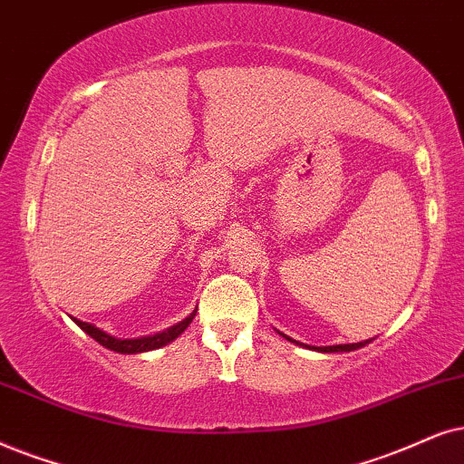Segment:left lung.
Listing matches in <instances>:
<instances>
[{"mask_svg": "<svg viewBox=\"0 0 464 464\" xmlns=\"http://www.w3.org/2000/svg\"><path fill=\"white\" fill-rule=\"evenodd\" d=\"M280 336L283 338H286V340H291L289 336H285L283 332H280ZM291 343H295V344H300V347H306V349H313V351H321V353H343V351H355V349H360V347H363V344L368 343H353V344H334V347H308V344H302V343H297V340H291Z\"/></svg>", "mask_w": 464, "mask_h": 464, "instance_id": "obj_1", "label": "left lung"}]
</instances>
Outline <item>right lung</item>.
I'll return each instance as SVG.
<instances>
[{"label": "right lung", "instance_id": "1", "mask_svg": "<svg viewBox=\"0 0 464 464\" xmlns=\"http://www.w3.org/2000/svg\"><path fill=\"white\" fill-rule=\"evenodd\" d=\"M195 314H197V310L192 314L186 316L184 321H179L178 325L169 327V330H164L160 334H154V336H143V338H115V336H111V334L102 332L101 327H96V325H92V324H85V321L74 319V316H72V321L85 334H90V336L96 340V343H101L102 347L115 351V353H143V351H154V349L164 347V344L173 343V340L178 338L179 334L184 332L186 327L192 324Z\"/></svg>", "mask_w": 464, "mask_h": 464}]
</instances>
